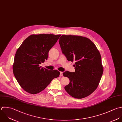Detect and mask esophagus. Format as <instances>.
Here are the masks:
<instances>
[{"label":"esophagus","instance_id":"1","mask_svg":"<svg viewBox=\"0 0 122 122\" xmlns=\"http://www.w3.org/2000/svg\"><path fill=\"white\" fill-rule=\"evenodd\" d=\"M60 76H63V72H60Z\"/></svg>","mask_w":122,"mask_h":122}]
</instances>
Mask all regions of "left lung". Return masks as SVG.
<instances>
[{
	"mask_svg": "<svg viewBox=\"0 0 122 122\" xmlns=\"http://www.w3.org/2000/svg\"><path fill=\"white\" fill-rule=\"evenodd\" d=\"M59 43L67 60L76 61L75 72L63 73L70 80L65 90L76 98L89 96L97 88L103 73L99 51L92 41L81 36L62 35Z\"/></svg>",
	"mask_w": 122,
	"mask_h": 122,
	"instance_id": "left-lung-1",
	"label": "left lung"
}]
</instances>
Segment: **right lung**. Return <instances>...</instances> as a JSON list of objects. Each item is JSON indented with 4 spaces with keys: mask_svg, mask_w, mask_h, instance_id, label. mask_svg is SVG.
<instances>
[{
    "mask_svg": "<svg viewBox=\"0 0 122 122\" xmlns=\"http://www.w3.org/2000/svg\"><path fill=\"white\" fill-rule=\"evenodd\" d=\"M60 35H31L17 49L13 65V73L20 86L26 92L37 94L55 78L59 76L57 70H49L39 66L47 59L48 52Z\"/></svg>",
    "mask_w": 122,
    "mask_h": 122,
    "instance_id": "obj_1",
    "label": "right lung"
}]
</instances>
